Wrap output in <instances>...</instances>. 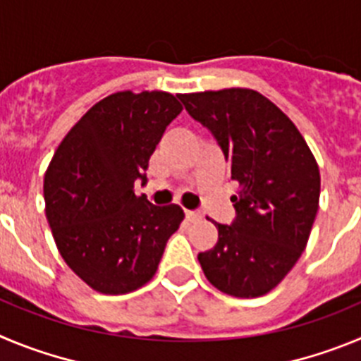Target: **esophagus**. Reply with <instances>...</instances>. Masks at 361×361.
Returning <instances> with one entry per match:
<instances>
[{
  "label": "esophagus",
  "instance_id": "esophagus-1",
  "mask_svg": "<svg viewBox=\"0 0 361 361\" xmlns=\"http://www.w3.org/2000/svg\"><path fill=\"white\" fill-rule=\"evenodd\" d=\"M185 217H187V221H196L201 219V214L196 210H185Z\"/></svg>",
  "mask_w": 361,
  "mask_h": 361
}]
</instances>
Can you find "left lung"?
<instances>
[{"label": "left lung", "mask_w": 361, "mask_h": 361, "mask_svg": "<svg viewBox=\"0 0 361 361\" xmlns=\"http://www.w3.org/2000/svg\"><path fill=\"white\" fill-rule=\"evenodd\" d=\"M209 129L239 183L235 219L216 223L214 248L197 255L204 277L232 297L253 298L288 275L310 239L320 173L298 129L271 100L246 87L180 95Z\"/></svg>", "instance_id": "8db88e82"}]
</instances>
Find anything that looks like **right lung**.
<instances>
[{
    "instance_id": "add662e5",
    "label": "right lung",
    "mask_w": 361,
    "mask_h": 361,
    "mask_svg": "<svg viewBox=\"0 0 361 361\" xmlns=\"http://www.w3.org/2000/svg\"><path fill=\"white\" fill-rule=\"evenodd\" d=\"M181 104L165 92H118L70 129L44 174L47 217L64 262L106 295L135 291L157 274L185 214L136 196L149 158Z\"/></svg>"
}]
</instances>
